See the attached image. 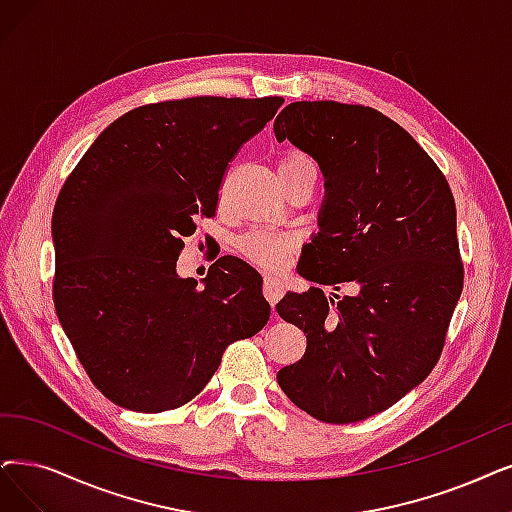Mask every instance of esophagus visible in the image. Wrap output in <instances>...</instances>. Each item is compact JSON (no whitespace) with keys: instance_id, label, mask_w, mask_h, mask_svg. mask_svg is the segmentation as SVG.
<instances>
[{"instance_id":"obj_1","label":"esophagus","mask_w":512,"mask_h":512,"mask_svg":"<svg viewBox=\"0 0 512 512\" xmlns=\"http://www.w3.org/2000/svg\"><path fill=\"white\" fill-rule=\"evenodd\" d=\"M262 294L267 296L271 306H275L285 294V281L279 275H264L262 279Z\"/></svg>"}]
</instances>
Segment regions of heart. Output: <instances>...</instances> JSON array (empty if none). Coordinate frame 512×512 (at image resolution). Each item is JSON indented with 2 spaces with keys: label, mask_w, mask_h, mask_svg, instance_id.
I'll use <instances>...</instances> for the list:
<instances>
[{
  "label": "heart",
  "mask_w": 512,
  "mask_h": 512,
  "mask_svg": "<svg viewBox=\"0 0 512 512\" xmlns=\"http://www.w3.org/2000/svg\"><path fill=\"white\" fill-rule=\"evenodd\" d=\"M279 170L285 172H298V170H315L313 161L300 153L290 155L285 159ZM239 250L241 254L260 264V267L267 269H281L285 262H288L290 252L294 250V239L283 233H271V231H250L239 239Z\"/></svg>",
  "instance_id": "obj_1"
}]
</instances>
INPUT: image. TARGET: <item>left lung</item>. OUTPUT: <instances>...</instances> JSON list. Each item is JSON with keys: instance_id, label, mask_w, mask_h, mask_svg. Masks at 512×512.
<instances>
[{"instance_id": "1", "label": "left lung", "mask_w": 512, "mask_h": 512, "mask_svg": "<svg viewBox=\"0 0 512 512\" xmlns=\"http://www.w3.org/2000/svg\"><path fill=\"white\" fill-rule=\"evenodd\" d=\"M273 130L323 176L319 231L298 273L355 288L283 296L277 313L306 334V351L277 382L321 422H361L414 391L441 355L464 279L454 195L418 142L372 107L300 100Z\"/></svg>"}]
</instances>
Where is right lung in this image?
<instances>
[{
    "mask_svg": "<svg viewBox=\"0 0 512 512\" xmlns=\"http://www.w3.org/2000/svg\"><path fill=\"white\" fill-rule=\"evenodd\" d=\"M281 96H195L128 111L100 132L52 216L54 304L98 391L132 412L191 401L235 340L271 317L248 262L216 260L203 288L176 273L212 216L229 161L281 107Z\"/></svg>",
    "mask_w": 512,
    "mask_h": 512,
    "instance_id": "right-lung-1",
    "label": "right lung"
}]
</instances>
